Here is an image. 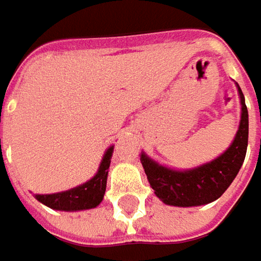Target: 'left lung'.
Returning <instances> with one entry per match:
<instances>
[{"instance_id": "8db88e82", "label": "left lung", "mask_w": 261, "mask_h": 261, "mask_svg": "<svg viewBox=\"0 0 261 261\" xmlns=\"http://www.w3.org/2000/svg\"><path fill=\"white\" fill-rule=\"evenodd\" d=\"M241 99V122L232 145L220 156L191 170H171L150 160L145 152L140 156L147 180L155 195L167 205L196 207L220 198L239 173L248 146V111L244 94Z\"/></svg>"}]
</instances>
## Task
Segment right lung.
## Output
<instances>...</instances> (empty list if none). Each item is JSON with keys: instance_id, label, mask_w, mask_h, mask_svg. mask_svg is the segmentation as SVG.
Returning <instances> with one entry per match:
<instances>
[{"instance_id": "obj_1", "label": "right lung", "mask_w": 261, "mask_h": 261, "mask_svg": "<svg viewBox=\"0 0 261 261\" xmlns=\"http://www.w3.org/2000/svg\"><path fill=\"white\" fill-rule=\"evenodd\" d=\"M112 152H114V146H111L105 152L99 170L91 180L69 191L50 193V195H35V198L44 205L60 211H81V210L96 208L103 201V195L106 191L108 170L111 165Z\"/></svg>"}]
</instances>
